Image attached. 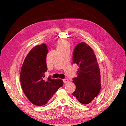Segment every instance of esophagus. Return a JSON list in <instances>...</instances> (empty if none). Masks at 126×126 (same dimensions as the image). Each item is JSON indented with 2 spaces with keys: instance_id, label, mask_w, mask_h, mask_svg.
<instances>
[{
  "instance_id": "obj_1",
  "label": "esophagus",
  "mask_w": 126,
  "mask_h": 126,
  "mask_svg": "<svg viewBox=\"0 0 126 126\" xmlns=\"http://www.w3.org/2000/svg\"><path fill=\"white\" fill-rule=\"evenodd\" d=\"M63 81L64 83H67L68 82L69 80L66 79H63Z\"/></svg>"
}]
</instances>
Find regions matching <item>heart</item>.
I'll use <instances>...</instances> for the list:
<instances>
[{"instance_id":"obj_1","label":"heart","mask_w":126,"mask_h":126,"mask_svg":"<svg viewBox=\"0 0 126 126\" xmlns=\"http://www.w3.org/2000/svg\"><path fill=\"white\" fill-rule=\"evenodd\" d=\"M69 48H70V43L67 41L62 40L58 42V45H57L58 50L65 49H69Z\"/></svg>"}]
</instances>
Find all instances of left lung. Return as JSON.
Here are the masks:
<instances>
[{
  "instance_id": "8db88e82",
  "label": "left lung",
  "mask_w": 126,
  "mask_h": 126,
  "mask_svg": "<svg viewBox=\"0 0 126 126\" xmlns=\"http://www.w3.org/2000/svg\"><path fill=\"white\" fill-rule=\"evenodd\" d=\"M73 62L78 66L77 77L73 78L76 90L72 94L83 104L90 103L97 97L101 90L99 65L93 49L84 42L75 47Z\"/></svg>"
}]
</instances>
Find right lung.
Instances as JSON below:
<instances>
[{
	"label": "right lung",
	"instance_id": "add662e5",
	"mask_svg": "<svg viewBox=\"0 0 126 126\" xmlns=\"http://www.w3.org/2000/svg\"><path fill=\"white\" fill-rule=\"evenodd\" d=\"M46 44L34 47L26 56L20 72V82L27 99L33 104L41 106L46 104L58 88L63 85L61 79L44 80L47 71Z\"/></svg>",
	"mask_w": 126,
	"mask_h": 126
}]
</instances>
